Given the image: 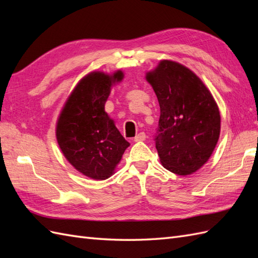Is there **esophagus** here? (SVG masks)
Segmentation results:
<instances>
[{
  "label": "esophagus",
  "instance_id": "1",
  "mask_svg": "<svg viewBox=\"0 0 258 258\" xmlns=\"http://www.w3.org/2000/svg\"><path fill=\"white\" fill-rule=\"evenodd\" d=\"M145 139H146V135L144 134V132H140V134H138V135L135 137V141H136V142L144 141Z\"/></svg>",
  "mask_w": 258,
  "mask_h": 258
}]
</instances>
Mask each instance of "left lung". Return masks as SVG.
<instances>
[{
	"label": "left lung",
	"instance_id": "1",
	"mask_svg": "<svg viewBox=\"0 0 258 258\" xmlns=\"http://www.w3.org/2000/svg\"><path fill=\"white\" fill-rule=\"evenodd\" d=\"M146 80L160 106L154 140L162 166L178 175L196 172L220 138L221 116L212 95L196 74L173 61H161Z\"/></svg>",
	"mask_w": 258,
	"mask_h": 258
}]
</instances>
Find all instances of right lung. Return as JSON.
Listing matches in <instances>:
<instances>
[{"label":"right lung","mask_w":258,"mask_h":258,"mask_svg":"<svg viewBox=\"0 0 258 258\" xmlns=\"http://www.w3.org/2000/svg\"><path fill=\"white\" fill-rule=\"evenodd\" d=\"M122 80L92 72L77 84L57 123V141L69 162L93 179L110 177L129 143L104 112L111 86Z\"/></svg>","instance_id":"right-lung-1"}]
</instances>
